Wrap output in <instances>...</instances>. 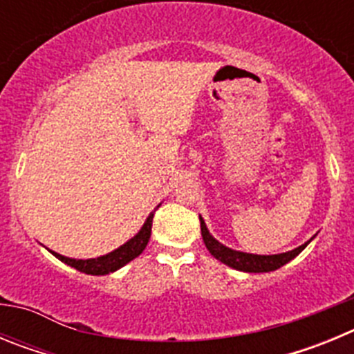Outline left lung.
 <instances>
[{
	"label": "left lung",
	"mask_w": 354,
	"mask_h": 354,
	"mask_svg": "<svg viewBox=\"0 0 354 354\" xmlns=\"http://www.w3.org/2000/svg\"><path fill=\"white\" fill-rule=\"evenodd\" d=\"M200 228H202V237H204L205 246H207L209 253H211L212 257H216L220 262H223V264L230 266L234 270L245 271V273H268V271L278 270V268H282L289 261H292L296 255H299L305 250V246L310 243L308 241V243L298 246V248H294L286 253H278V255H253V253L236 252V250H230L221 245V243H218L209 234L207 227H205L202 218H200Z\"/></svg>",
	"instance_id": "left-lung-1"
}]
</instances>
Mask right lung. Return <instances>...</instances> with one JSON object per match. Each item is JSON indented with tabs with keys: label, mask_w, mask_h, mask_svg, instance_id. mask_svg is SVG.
Here are the masks:
<instances>
[{
	"label": "right lung",
	"mask_w": 354,
	"mask_h": 354,
	"mask_svg": "<svg viewBox=\"0 0 354 354\" xmlns=\"http://www.w3.org/2000/svg\"><path fill=\"white\" fill-rule=\"evenodd\" d=\"M159 207V205H158ZM156 207V209H158ZM156 209L149 214L147 221L143 223L142 230H140L133 239H129L126 245H122L120 248H117L115 252L108 253V255H102V257H97V259H86V261H81V259H68L60 255V253H55L56 259H60L62 262L65 264L72 266V268H76L77 271L81 273H86V274H108V273H113L117 271L118 268L122 266H126L127 262H131L133 259H136L140 253L145 250L147 243L150 239V230H152V218H154V212Z\"/></svg>",
	"instance_id": "add662e5"
}]
</instances>
